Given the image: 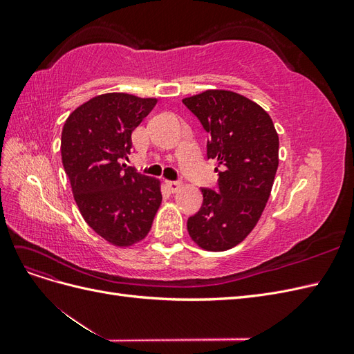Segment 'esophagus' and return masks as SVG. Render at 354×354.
Here are the masks:
<instances>
[{"mask_svg":"<svg viewBox=\"0 0 354 354\" xmlns=\"http://www.w3.org/2000/svg\"><path fill=\"white\" fill-rule=\"evenodd\" d=\"M165 186H167V189L171 192V194H176L177 190H180L181 183H178V181H167Z\"/></svg>","mask_w":354,"mask_h":354,"instance_id":"1","label":"esophagus"}]
</instances>
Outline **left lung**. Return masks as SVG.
<instances>
[{"mask_svg": "<svg viewBox=\"0 0 354 354\" xmlns=\"http://www.w3.org/2000/svg\"><path fill=\"white\" fill-rule=\"evenodd\" d=\"M183 103L209 133L207 153L221 168L218 194L201 190L203 202L187 220L189 236L205 251H227L252 232L269 201L279 136L270 115L239 93L207 90Z\"/></svg>", "mask_w": 354, "mask_h": 354, "instance_id": "obj_1", "label": "left lung"}]
</instances>
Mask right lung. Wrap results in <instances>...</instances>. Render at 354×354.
<instances>
[{
    "mask_svg": "<svg viewBox=\"0 0 354 354\" xmlns=\"http://www.w3.org/2000/svg\"><path fill=\"white\" fill-rule=\"evenodd\" d=\"M158 99L128 93L95 95L75 109L62 130V162L88 226L118 248L143 241L159 209L160 180L121 164L131 134Z\"/></svg>",
    "mask_w": 354,
    "mask_h": 354,
    "instance_id": "add662e5",
    "label": "right lung"
}]
</instances>
